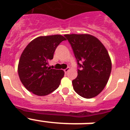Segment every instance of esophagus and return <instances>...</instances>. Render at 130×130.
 <instances>
[{"label": "esophagus", "instance_id": "34e87169", "mask_svg": "<svg viewBox=\"0 0 130 130\" xmlns=\"http://www.w3.org/2000/svg\"><path fill=\"white\" fill-rule=\"evenodd\" d=\"M69 67H67V68H66V69H64V71H65V73H67V72L69 71Z\"/></svg>", "mask_w": 130, "mask_h": 130}]
</instances>
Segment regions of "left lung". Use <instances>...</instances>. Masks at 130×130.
Returning a JSON list of instances; mask_svg holds the SVG:
<instances>
[{"label": "left lung", "mask_w": 130, "mask_h": 130, "mask_svg": "<svg viewBox=\"0 0 130 130\" xmlns=\"http://www.w3.org/2000/svg\"><path fill=\"white\" fill-rule=\"evenodd\" d=\"M65 36L81 68L77 69V77L72 81L73 90L86 99L96 96L105 88L111 74L112 64L108 51L97 38L90 34H72Z\"/></svg>", "instance_id": "obj_1"}]
</instances>
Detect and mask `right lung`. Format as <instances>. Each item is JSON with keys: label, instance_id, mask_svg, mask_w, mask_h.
<instances>
[{"label": "right lung", "instance_id": "add662e5", "mask_svg": "<svg viewBox=\"0 0 130 130\" xmlns=\"http://www.w3.org/2000/svg\"><path fill=\"white\" fill-rule=\"evenodd\" d=\"M65 40L59 34L39 36L25 47L19 59L18 74L27 90L37 96H46L59 86L65 72L47 65L53 59L57 46Z\"/></svg>", "mask_w": 130, "mask_h": 130}]
</instances>
